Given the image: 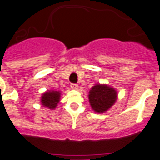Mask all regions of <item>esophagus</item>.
<instances>
[{"label": "esophagus", "instance_id": "1", "mask_svg": "<svg viewBox=\"0 0 160 160\" xmlns=\"http://www.w3.org/2000/svg\"><path fill=\"white\" fill-rule=\"evenodd\" d=\"M70 87H71V89L76 90V89H78V85L77 84H74V83H72L71 85H70Z\"/></svg>", "mask_w": 160, "mask_h": 160}]
</instances>
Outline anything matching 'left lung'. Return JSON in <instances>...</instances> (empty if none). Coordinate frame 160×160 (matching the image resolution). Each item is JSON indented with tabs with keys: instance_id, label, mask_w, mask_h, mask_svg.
Here are the masks:
<instances>
[{
	"instance_id": "obj_1",
	"label": "left lung",
	"mask_w": 160,
	"mask_h": 160,
	"mask_svg": "<svg viewBox=\"0 0 160 160\" xmlns=\"http://www.w3.org/2000/svg\"><path fill=\"white\" fill-rule=\"evenodd\" d=\"M117 100V91L106 85H94L90 91L89 101L96 112H105Z\"/></svg>"
}]
</instances>
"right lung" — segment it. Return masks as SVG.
Instances as JSON below:
<instances>
[{"mask_svg":"<svg viewBox=\"0 0 160 160\" xmlns=\"http://www.w3.org/2000/svg\"><path fill=\"white\" fill-rule=\"evenodd\" d=\"M59 91H47L42 95L41 103L42 106L48 107L49 109H54L59 102Z\"/></svg>","mask_w":160,"mask_h":160,"instance_id":"right-lung-1","label":"right lung"}]
</instances>
